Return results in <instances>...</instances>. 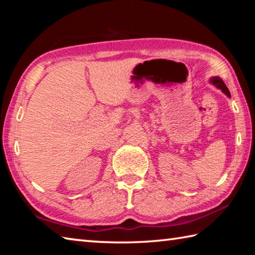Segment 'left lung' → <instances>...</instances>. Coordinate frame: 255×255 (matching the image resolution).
<instances>
[{
	"mask_svg": "<svg viewBox=\"0 0 255 255\" xmlns=\"http://www.w3.org/2000/svg\"><path fill=\"white\" fill-rule=\"evenodd\" d=\"M209 82L213 85H215L216 88L221 90V91L225 94V96H227V98H231V93H230V90L227 89V86L225 85V83H224L222 79H219L218 76H214L211 77V79L209 80Z\"/></svg>",
	"mask_w": 255,
	"mask_h": 255,
	"instance_id": "8db88e82",
	"label": "left lung"
}]
</instances>
